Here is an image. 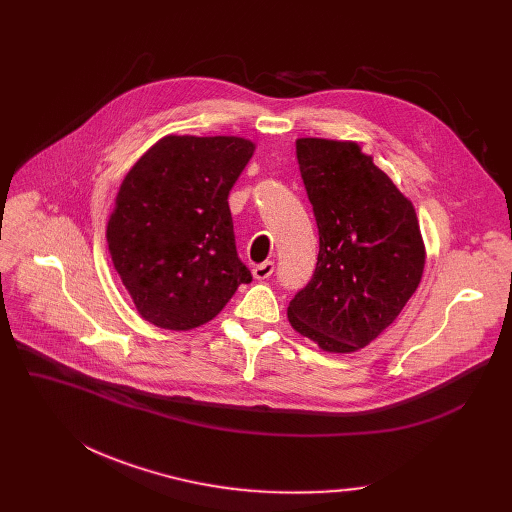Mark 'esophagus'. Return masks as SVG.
<instances>
[{"label":"esophagus","mask_w":512,"mask_h":512,"mask_svg":"<svg viewBox=\"0 0 512 512\" xmlns=\"http://www.w3.org/2000/svg\"><path fill=\"white\" fill-rule=\"evenodd\" d=\"M274 274V263L272 261H263L253 267V278L255 280H267Z\"/></svg>","instance_id":"obj_1"}]
</instances>
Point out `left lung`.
<instances>
[{
	"mask_svg": "<svg viewBox=\"0 0 512 512\" xmlns=\"http://www.w3.org/2000/svg\"><path fill=\"white\" fill-rule=\"evenodd\" d=\"M297 159L319 255L288 321L321 351L348 355L378 338L415 294L425 267L419 220L357 141L303 137Z\"/></svg>",
	"mask_w": 512,
	"mask_h": 512,
	"instance_id": "left-lung-1",
	"label": "left lung"
}]
</instances>
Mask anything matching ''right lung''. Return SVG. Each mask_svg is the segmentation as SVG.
<instances>
[{
    "label": "right lung",
    "mask_w": 512,
    "mask_h": 512,
    "mask_svg": "<svg viewBox=\"0 0 512 512\" xmlns=\"http://www.w3.org/2000/svg\"><path fill=\"white\" fill-rule=\"evenodd\" d=\"M255 147L245 137L166 134L124 176L107 251L149 324L199 328L251 282L236 255L228 195Z\"/></svg>",
    "instance_id": "add662e5"
}]
</instances>
